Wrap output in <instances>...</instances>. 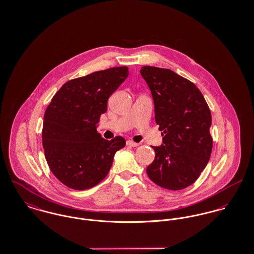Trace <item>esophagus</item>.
<instances>
[{
	"label": "esophagus",
	"instance_id": "obj_1",
	"mask_svg": "<svg viewBox=\"0 0 254 254\" xmlns=\"http://www.w3.org/2000/svg\"><path fill=\"white\" fill-rule=\"evenodd\" d=\"M126 144L127 145H130V146H133V147H136V146H138V145H140V144H138V143H135V142H133V141H127L126 142Z\"/></svg>",
	"mask_w": 254,
	"mask_h": 254
}]
</instances>
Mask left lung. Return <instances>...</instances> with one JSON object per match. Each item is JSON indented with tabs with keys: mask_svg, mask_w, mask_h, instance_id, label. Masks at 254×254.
<instances>
[{
	"mask_svg": "<svg viewBox=\"0 0 254 254\" xmlns=\"http://www.w3.org/2000/svg\"><path fill=\"white\" fill-rule=\"evenodd\" d=\"M141 74L152 95L155 122L163 144L152 146L149 179L161 188L178 190L197 180L207 165L213 140L211 112L198 88L177 73L143 66Z\"/></svg>",
	"mask_w": 254,
	"mask_h": 254,
	"instance_id": "1",
	"label": "left lung"
}]
</instances>
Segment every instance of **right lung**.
<instances>
[{
	"mask_svg": "<svg viewBox=\"0 0 254 254\" xmlns=\"http://www.w3.org/2000/svg\"><path fill=\"white\" fill-rule=\"evenodd\" d=\"M128 67H112L66 82L46 109L42 130L45 157L53 174L68 188L95 187L109 174L121 136L105 140L97 131L108 100L128 77Z\"/></svg>",
	"mask_w": 254,
	"mask_h": 254,
	"instance_id": "1",
	"label": "right lung"
}]
</instances>
